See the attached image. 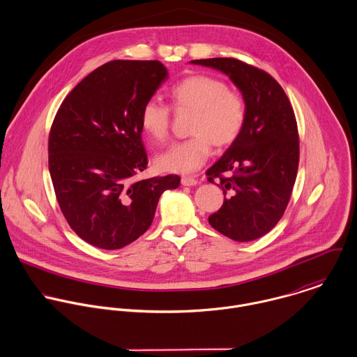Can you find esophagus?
<instances>
[{
  "label": "esophagus",
  "instance_id": "1",
  "mask_svg": "<svg viewBox=\"0 0 357 357\" xmlns=\"http://www.w3.org/2000/svg\"><path fill=\"white\" fill-rule=\"evenodd\" d=\"M181 182H182L183 186H195V185H197V179L193 178V176H182Z\"/></svg>",
  "mask_w": 357,
  "mask_h": 357
}]
</instances>
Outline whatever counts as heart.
I'll return each instance as SVG.
<instances>
[{
    "instance_id": "heart-1",
    "label": "heart",
    "mask_w": 357,
    "mask_h": 357,
    "mask_svg": "<svg viewBox=\"0 0 357 357\" xmlns=\"http://www.w3.org/2000/svg\"><path fill=\"white\" fill-rule=\"evenodd\" d=\"M176 110H192L190 139L172 144L157 158V167L167 172L190 174L199 169L210 157L215 146H229L241 134L247 106L244 98L229 89L216 77L196 74L186 77L171 89ZM141 127L155 142H164L169 135L171 109L150 99L143 105Z\"/></svg>"
}]
</instances>
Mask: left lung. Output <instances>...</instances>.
<instances>
[{
	"mask_svg": "<svg viewBox=\"0 0 357 357\" xmlns=\"http://www.w3.org/2000/svg\"><path fill=\"white\" fill-rule=\"evenodd\" d=\"M225 73L241 91L247 119L238 138L207 169L222 188V207L210 225L234 241L271 231L284 214L299 162V137L292 106L280 84L266 72L234 58L192 61ZM229 172L230 177L222 174Z\"/></svg>",
	"mask_w": 357,
	"mask_h": 357,
	"instance_id": "8db88e82",
	"label": "left lung"
}]
</instances>
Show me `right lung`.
Returning <instances> with one entry per match:
<instances>
[{
  "label": "right lung",
  "mask_w": 357,
  "mask_h": 357,
  "mask_svg": "<svg viewBox=\"0 0 357 357\" xmlns=\"http://www.w3.org/2000/svg\"><path fill=\"white\" fill-rule=\"evenodd\" d=\"M168 78L158 61H112L62 102L51 127L48 164L61 211L78 237L123 248L150 227L162 192L178 175L137 181L146 169L141 112Z\"/></svg>",
  "instance_id": "1"
}]
</instances>
